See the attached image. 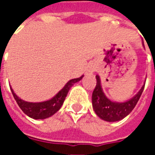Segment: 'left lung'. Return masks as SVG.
<instances>
[{"instance_id": "1", "label": "left lung", "mask_w": 155, "mask_h": 155, "mask_svg": "<svg viewBox=\"0 0 155 155\" xmlns=\"http://www.w3.org/2000/svg\"><path fill=\"white\" fill-rule=\"evenodd\" d=\"M96 85L92 94V104L95 112V114L102 120L108 122H114L122 120L130 114L133 109L135 107L137 102L140 100L142 94L144 84L140 89V91L137 93L130 101L123 103L114 102L109 100L103 92L101 88V79L99 75H96Z\"/></svg>"}]
</instances>
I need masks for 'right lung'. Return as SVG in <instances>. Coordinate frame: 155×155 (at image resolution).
<instances>
[{"label":"right lung","mask_w":155,"mask_h":155,"mask_svg":"<svg viewBox=\"0 0 155 155\" xmlns=\"http://www.w3.org/2000/svg\"><path fill=\"white\" fill-rule=\"evenodd\" d=\"M83 76L84 75H82L80 78L72 79L70 81H68L63 89L59 91V93L55 94L52 99L44 101V102H39V103H32V102L23 101L14 93L12 87L10 88L16 103L18 104L19 107L21 109V110L26 115L35 120H44V119L52 116L61 109L71 86L74 83L81 81Z\"/></svg>","instance_id":"right-lung-1"}]
</instances>
